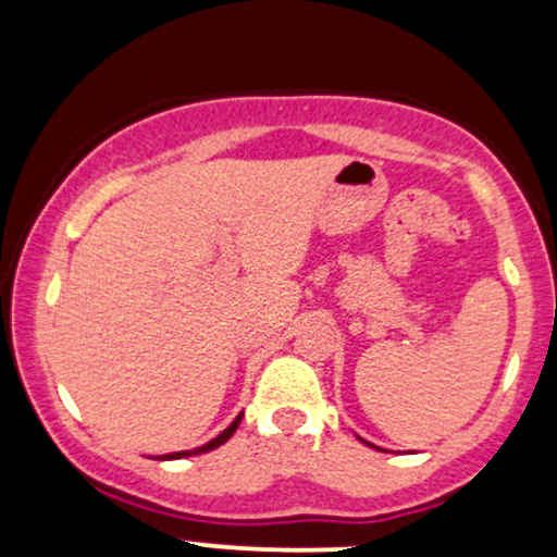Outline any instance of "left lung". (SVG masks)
Returning a JSON list of instances; mask_svg holds the SVG:
<instances>
[{
  "label": "left lung",
  "instance_id": "left-lung-1",
  "mask_svg": "<svg viewBox=\"0 0 557 557\" xmlns=\"http://www.w3.org/2000/svg\"><path fill=\"white\" fill-rule=\"evenodd\" d=\"M361 443H367V440H361ZM369 447H376V445H372V443H367ZM376 450H380V447H376Z\"/></svg>",
  "mask_w": 557,
  "mask_h": 557
}]
</instances>
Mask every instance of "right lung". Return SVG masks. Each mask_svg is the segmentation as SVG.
<instances>
[{
    "mask_svg": "<svg viewBox=\"0 0 557 557\" xmlns=\"http://www.w3.org/2000/svg\"><path fill=\"white\" fill-rule=\"evenodd\" d=\"M240 419H243V413H238V417H235V421H233V424H230L225 432H220V434H216V437H214V440H209V443H207V445H201V447H194V450L168 453V456H159V461H175V458H188V456H198V453H209V450H214V447L225 445V443H227V440H230V437H233V434H235V430H238Z\"/></svg>",
    "mask_w": 557,
    "mask_h": 557,
    "instance_id": "obj_1",
    "label": "right lung"
}]
</instances>
